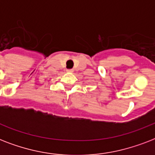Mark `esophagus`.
Returning a JSON list of instances; mask_svg holds the SVG:
<instances>
[{
	"label": "esophagus",
	"instance_id": "esophagus-1",
	"mask_svg": "<svg viewBox=\"0 0 155 155\" xmlns=\"http://www.w3.org/2000/svg\"><path fill=\"white\" fill-rule=\"evenodd\" d=\"M67 71H68V72H72L73 71L72 69H67Z\"/></svg>",
	"mask_w": 155,
	"mask_h": 155
}]
</instances>
